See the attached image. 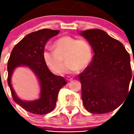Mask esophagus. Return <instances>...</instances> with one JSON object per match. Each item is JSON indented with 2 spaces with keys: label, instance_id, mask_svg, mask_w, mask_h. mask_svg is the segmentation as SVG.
I'll list each match as a JSON object with an SVG mask.
<instances>
[{
  "label": "esophagus",
  "instance_id": "34e87169",
  "mask_svg": "<svg viewBox=\"0 0 134 134\" xmlns=\"http://www.w3.org/2000/svg\"><path fill=\"white\" fill-rule=\"evenodd\" d=\"M72 79H73V78H68V80H69V81H72Z\"/></svg>",
  "mask_w": 134,
  "mask_h": 134
}]
</instances>
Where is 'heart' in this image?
I'll use <instances>...</instances> for the list:
<instances>
[{
  "instance_id": "heart-1",
  "label": "heart",
  "mask_w": 134,
  "mask_h": 134,
  "mask_svg": "<svg viewBox=\"0 0 134 134\" xmlns=\"http://www.w3.org/2000/svg\"><path fill=\"white\" fill-rule=\"evenodd\" d=\"M54 50L45 49L43 59L53 73H73L88 67L92 59V50L84 40H77L69 36H63L54 44ZM66 62L62 69L63 57ZM62 70V71L61 70Z\"/></svg>"
}]
</instances>
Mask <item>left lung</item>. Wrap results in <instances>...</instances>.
<instances>
[{
	"instance_id": "8db88e82",
	"label": "left lung",
	"mask_w": 134,
	"mask_h": 134,
	"mask_svg": "<svg viewBox=\"0 0 134 134\" xmlns=\"http://www.w3.org/2000/svg\"><path fill=\"white\" fill-rule=\"evenodd\" d=\"M79 34L94 52L90 64L79 74L84 106L97 114L114 111L126 100L134 77L130 54L120 41L102 30H83Z\"/></svg>"
}]
</instances>
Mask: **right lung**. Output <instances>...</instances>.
Wrapping results in <instances>:
<instances>
[{"label":"right lung","mask_w":134,"mask_h":134,"mask_svg":"<svg viewBox=\"0 0 134 134\" xmlns=\"http://www.w3.org/2000/svg\"><path fill=\"white\" fill-rule=\"evenodd\" d=\"M60 30L42 29L27 34L13 48L8 61V84L13 100L26 111L43 115L52 111L56 106L60 90L66 84L62 76L53 74L43 59V52L49 39ZM18 67H26L36 76L40 87L39 98L34 100H23L15 93L12 84V76Z\"/></svg>","instance_id":"1"}]
</instances>
